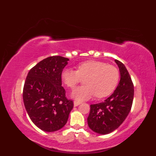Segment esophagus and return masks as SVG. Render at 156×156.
<instances>
[{
  "mask_svg": "<svg viewBox=\"0 0 156 156\" xmlns=\"http://www.w3.org/2000/svg\"><path fill=\"white\" fill-rule=\"evenodd\" d=\"M82 103L81 101H74V107H77L79 105H80Z\"/></svg>",
  "mask_w": 156,
  "mask_h": 156,
  "instance_id": "34e87169",
  "label": "esophagus"
}]
</instances>
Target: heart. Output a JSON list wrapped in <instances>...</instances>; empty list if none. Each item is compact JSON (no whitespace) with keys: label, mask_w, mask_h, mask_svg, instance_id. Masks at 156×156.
I'll use <instances>...</instances> for the list:
<instances>
[{"label":"heart","mask_w":156,"mask_h":156,"mask_svg":"<svg viewBox=\"0 0 156 156\" xmlns=\"http://www.w3.org/2000/svg\"><path fill=\"white\" fill-rule=\"evenodd\" d=\"M63 82L73 88L85 78V85L76 87L72 96L78 101L88 100L94 95L98 98L107 97L116 88L119 79V72L113 66L105 62L88 60L80 63L77 70L66 68L61 74Z\"/></svg>","instance_id":"1"}]
</instances>
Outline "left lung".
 Segmentation results:
<instances>
[{
  "mask_svg": "<svg viewBox=\"0 0 156 156\" xmlns=\"http://www.w3.org/2000/svg\"><path fill=\"white\" fill-rule=\"evenodd\" d=\"M121 78L113 93L104 102L90 105L87 119L88 127L96 133H110L120 126L131 111L133 101L134 87L125 65L115 59Z\"/></svg>",
  "mask_w": 156,
  "mask_h": 156,
  "instance_id": "left-lung-1",
  "label": "left lung"
}]
</instances>
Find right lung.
<instances>
[{"instance_id":"1","label":"right lung","mask_w":156,"mask_h":156,"mask_svg":"<svg viewBox=\"0 0 156 156\" xmlns=\"http://www.w3.org/2000/svg\"><path fill=\"white\" fill-rule=\"evenodd\" d=\"M69 59L48 57L29 70L23 91V102L32 122L41 130L54 132L68 121L74 102L66 97L61 74Z\"/></svg>"}]
</instances>
